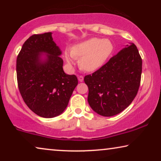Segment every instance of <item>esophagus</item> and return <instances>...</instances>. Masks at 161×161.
<instances>
[{"label":"esophagus","mask_w":161,"mask_h":161,"mask_svg":"<svg viewBox=\"0 0 161 161\" xmlns=\"http://www.w3.org/2000/svg\"><path fill=\"white\" fill-rule=\"evenodd\" d=\"M78 80L80 81V82H82L83 80V76L82 75H78Z\"/></svg>","instance_id":"34e87169"}]
</instances>
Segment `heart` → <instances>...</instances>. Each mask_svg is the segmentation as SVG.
Listing matches in <instances>:
<instances>
[{
    "label": "heart",
    "mask_w": 161,
    "mask_h": 161,
    "mask_svg": "<svg viewBox=\"0 0 161 161\" xmlns=\"http://www.w3.org/2000/svg\"><path fill=\"white\" fill-rule=\"evenodd\" d=\"M113 49V45L108 39L92 38L75 46L71 54L66 56V60L72 64L74 57L80 58V67L87 72H93L104 64Z\"/></svg>",
    "instance_id": "heart-1"
}]
</instances>
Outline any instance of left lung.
Returning <instances> with one entry per match:
<instances>
[{
  "label": "left lung",
  "mask_w": 161,
  "mask_h": 161,
  "mask_svg": "<svg viewBox=\"0 0 161 161\" xmlns=\"http://www.w3.org/2000/svg\"><path fill=\"white\" fill-rule=\"evenodd\" d=\"M142 72V57L137 47L131 43L100 69L86 75L88 102L93 111L103 116L124 111L138 93Z\"/></svg>",
  "instance_id": "obj_1"
}]
</instances>
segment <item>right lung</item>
<instances>
[{"label":"right lung","mask_w":161,"mask_h":161,"mask_svg":"<svg viewBox=\"0 0 161 161\" xmlns=\"http://www.w3.org/2000/svg\"><path fill=\"white\" fill-rule=\"evenodd\" d=\"M47 53L45 60L41 53ZM61 50L52 33L31 36L17 58V79L24 102L31 111L44 118L60 115L67 108L78 78L63 69Z\"/></svg>","instance_id":"add662e5"}]
</instances>
